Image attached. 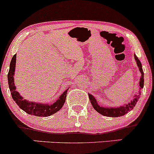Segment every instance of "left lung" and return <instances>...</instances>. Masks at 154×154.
I'll return each mask as SVG.
<instances>
[{
    "mask_svg": "<svg viewBox=\"0 0 154 154\" xmlns=\"http://www.w3.org/2000/svg\"><path fill=\"white\" fill-rule=\"evenodd\" d=\"M134 56H135V60L136 61V63H137L138 66H139L141 74H142V76L140 78V82H139V87H140V89H142L144 86V72L142 67V64H141L139 59L136 55ZM140 95L141 93H139V95H136L134 96V99L131 101V103L126 104L125 106H121V107H116V108H113V107H112V108H104V107H100L97 104L96 99L92 95L89 94V99H90L92 105L93 106V108L101 115L108 117H119L125 115V114H127L128 112L131 111L134 108V106L136 105V102L139 100Z\"/></svg>",
    "mask_w": 154,
    "mask_h": 154,
    "instance_id": "8db88e82",
    "label": "left lung"
}]
</instances>
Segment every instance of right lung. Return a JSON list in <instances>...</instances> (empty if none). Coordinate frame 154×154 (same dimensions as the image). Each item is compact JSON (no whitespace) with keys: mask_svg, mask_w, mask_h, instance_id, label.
I'll return each instance as SVG.
<instances>
[{"mask_svg":"<svg viewBox=\"0 0 154 154\" xmlns=\"http://www.w3.org/2000/svg\"><path fill=\"white\" fill-rule=\"evenodd\" d=\"M15 61H16V55H14L12 58V61H11L10 67H9V72H8V83H9V90H10L12 99L17 103L18 107L24 112H27L28 114L35 116H49L53 115L58 112L63 107L64 102H65L67 90H66L63 93V94H61V96L58 98L56 102L51 105L50 104H37V103L29 102V101L25 100L21 97V96L19 95L18 92L15 90L16 88L14 85L13 76L14 73H15Z\"/></svg>","mask_w":154,"mask_h":154,"instance_id":"1","label":"right lung"}]
</instances>
